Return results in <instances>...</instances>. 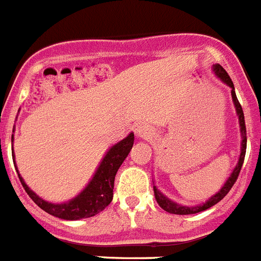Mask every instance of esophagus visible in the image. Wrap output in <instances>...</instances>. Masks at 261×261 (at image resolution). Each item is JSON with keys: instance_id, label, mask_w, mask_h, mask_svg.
Returning <instances> with one entry per match:
<instances>
[{"instance_id": "34e87169", "label": "esophagus", "mask_w": 261, "mask_h": 261, "mask_svg": "<svg viewBox=\"0 0 261 261\" xmlns=\"http://www.w3.org/2000/svg\"><path fill=\"white\" fill-rule=\"evenodd\" d=\"M136 133H137L138 138H142V140H146V138H151L155 132H154V129L151 126L146 125V124H142V125L138 126L136 129Z\"/></svg>"}]
</instances>
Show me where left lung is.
Returning <instances> with one entry per match:
<instances>
[{
  "label": "left lung",
  "mask_w": 261,
  "mask_h": 261,
  "mask_svg": "<svg viewBox=\"0 0 261 261\" xmlns=\"http://www.w3.org/2000/svg\"><path fill=\"white\" fill-rule=\"evenodd\" d=\"M213 70L216 73V75L222 81L223 84H226L227 86L231 89V96H232V102H234L235 106V111H237V115H238L239 119V126H241V135H242V145H241V155H239V161L235 166V168L232 170L231 175L229 176V179L226 180V183L223 184V187L221 188L218 192L216 193L214 196H212L211 199L206 200L205 202L200 205H195V206H186V205H180L177 204V202H174L172 200L167 199L163 193H161V191H158L155 186L153 187L154 188V196H155L156 202L159 204V206L163 209V211L168 212V213L171 214H195V213H200L202 211H206V209L212 208L213 205H216L217 202H220L221 200L225 197L229 191L231 190V187L234 186V183L237 181L239 176V172H241V168L243 166L244 162V155H246V147H247V136H246V124H244V115H243V110H242L241 103L238 102V98H237V94H235V89H234V84H232L231 78L230 75L227 74V71L220 65V64H216L213 65Z\"/></svg>",
  "instance_id": "8db88e82"
}]
</instances>
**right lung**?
I'll return each mask as SVG.
<instances>
[{"instance_id": "1", "label": "right lung", "mask_w": 261, "mask_h": 261, "mask_svg": "<svg viewBox=\"0 0 261 261\" xmlns=\"http://www.w3.org/2000/svg\"><path fill=\"white\" fill-rule=\"evenodd\" d=\"M11 141H14V136H11ZM133 141H135V135L129 133L124 140L115 144L114 146H111L110 150L106 153L105 158L102 159L100 165L96 168L93 179L85 187L84 191L78 193L74 199L69 200L66 202H60V204L48 202L39 197L24 183L23 177L20 176L19 171H18L17 165L14 166H15L18 177H19L23 188L39 208L49 213L50 216L59 217L61 220L75 221L81 220V218H89V217H93L98 214L99 212H102L112 201L115 176H116V172L121 163L124 162V159L128 156L129 151L132 149ZM11 154H13V161L15 162L13 149H11Z\"/></svg>"}]
</instances>
